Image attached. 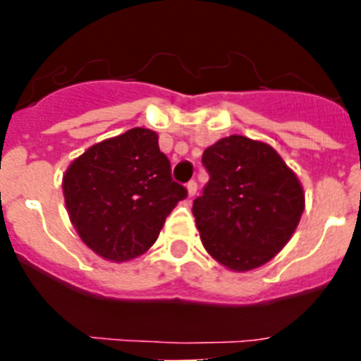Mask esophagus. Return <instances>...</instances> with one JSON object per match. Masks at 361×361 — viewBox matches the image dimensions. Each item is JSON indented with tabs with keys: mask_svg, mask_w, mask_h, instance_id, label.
Listing matches in <instances>:
<instances>
[{
	"mask_svg": "<svg viewBox=\"0 0 361 361\" xmlns=\"http://www.w3.org/2000/svg\"><path fill=\"white\" fill-rule=\"evenodd\" d=\"M186 190H188V195L193 197L197 193V183L195 180H190V183L186 184Z\"/></svg>",
	"mask_w": 361,
	"mask_h": 361,
	"instance_id": "obj_1",
	"label": "esophagus"
}]
</instances>
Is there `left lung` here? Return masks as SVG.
I'll use <instances>...</instances> for the list:
<instances>
[{"label": "left lung", "instance_id": "1", "mask_svg": "<svg viewBox=\"0 0 361 361\" xmlns=\"http://www.w3.org/2000/svg\"><path fill=\"white\" fill-rule=\"evenodd\" d=\"M209 180L193 200L202 244L233 271L264 266L288 244L304 213V190L269 145L229 135L204 149Z\"/></svg>", "mask_w": 361, "mask_h": 361}]
</instances>
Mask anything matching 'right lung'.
<instances>
[{
    "label": "right lung",
    "mask_w": 361,
    "mask_h": 361,
    "mask_svg": "<svg viewBox=\"0 0 361 361\" xmlns=\"http://www.w3.org/2000/svg\"><path fill=\"white\" fill-rule=\"evenodd\" d=\"M63 193L81 240L111 262L148 251L166 216L188 197L186 188L171 178L157 133L148 128L90 146L68 166Z\"/></svg>",
    "instance_id": "1"
}]
</instances>
